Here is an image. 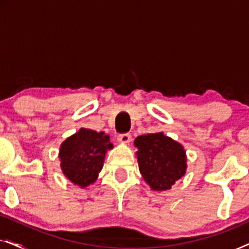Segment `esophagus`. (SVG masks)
<instances>
[{
  "mask_svg": "<svg viewBox=\"0 0 249 249\" xmlns=\"http://www.w3.org/2000/svg\"><path fill=\"white\" fill-rule=\"evenodd\" d=\"M118 141L120 142H124V144H127L131 141V135L129 132H124V134H120L118 136Z\"/></svg>",
  "mask_w": 249,
  "mask_h": 249,
  "instance_id": "1",
  "label": "esophagus"
}]
</instances>
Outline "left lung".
I'll return each mask as SVG.
<instances>
[{"instance_id":"obj_1","label":"left lung","mask_w":249,"mask_h":249,"mask_svg":"<svg viewBox=\"0 0 249 249\" xmlns=\"http://www.w3.org/2000/svg\"><path fill=\"white\" fill-rule=\"evenodd\" d=\"M135 146L138 148L139 171L153 190L170 189L185 175V149L163 132L138 136Z\"/></svg>"}]
</instances>
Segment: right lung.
I'll list each match as a JSON object with an SVG mask.
<instances>
[{"instance_id": "right-lung-1", "label": "right lung", "mask_w": 249, "mask_h": 249, "mask_svg": "<svg viewBox=\"0 0 249 249\" xmlns=\"http://www.w3.org/2000/svg\"><path fill=\"white\" fill-rule=\"evenodd\" d=\"M112 147L108 135L81 128L77 134L67 138L60 147L63 173L78 186L90 185L103 168L105 153Z\"/></svg>"}]
</instances>
